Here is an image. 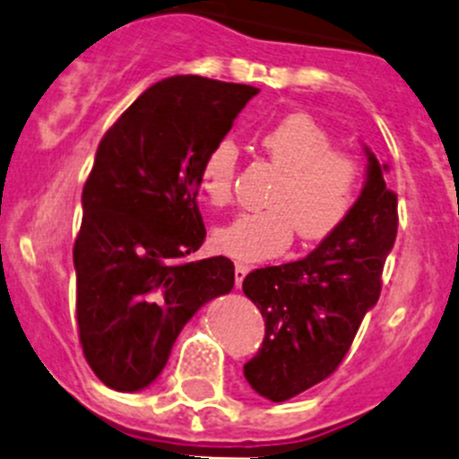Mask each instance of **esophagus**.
I'll return each mask as SVG.
<instances>
[{
    "mask_svg": "<svg viewBox=\"0 0 459 459\" xmlns=\"http://www.w3.org/2000/svg\"><path fill=\"white\" fill-rule=\"evenodd\" d=\"M249 264L247 263H235V285H242V281H244V276H247V273H249Z\"/></svg>",
    "mask_w": 459,
    "mask_h": 459,
    "instance_id": "34e87169",
    "label": "esophagus"
}]
</instances>
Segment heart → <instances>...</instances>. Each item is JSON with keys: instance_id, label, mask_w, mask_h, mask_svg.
<instances>
[{"instance_id": "b5f03b06", "label": "heart", "mask_w": 459, "mask_h": 459, "mask_svg": "<svg viewBox=\"0 0 459 459\" xmlns=\"http://www.w3.org/2000/svg\"><path fill=\"white\" fill-rule=\"evenodd\" d=\"M269 160L282 171L264 212L238 217L215 230V247L239 260H267L282 254L299 235L303 244L331 238L351 217L365 186L358 156L335 149V138L307 113H292L273 122L260 138ZM238 144L217 140L199 167L205 199L226 208L235 199Z\"/></svg>"}]
</instances>
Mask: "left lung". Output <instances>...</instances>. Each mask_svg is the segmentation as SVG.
<instances>
[{
    "label": "left lung",
    "instance_id": "left-lung-1",
    "mask_svg": "<svg viewBox=\"0 0 459 459\" xmlns=\"http://www.w3.org/2000/svg\"><path fill=\"white\" fill-rule=\"evenodd\" d=\"M398 229V196L369 153V178L349 220L306 258L254 269L244 294L264 319L258 353L244 378L260 396L288 401L342 365L383 288Z\"/></svg>",
    "mask_w": 459,
    "mask_h": 459
}]
</instances>
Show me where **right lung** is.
<instances>
[{
	"mask_svg": "<svg viewBox=\"0 0 459 459\" xmlns=\"http://www.w3.org/2000/svg\"><path fill=\"white\" fill-rule=\"evenodd\" d=\"M254 94L251 85L171 76L101 138L74 239L76 326L90 369L117 392L156 380L187 319L233 290L229 258L187 255L205 239L201 160Z\"/></svg>",
	"mask_w": 459,
	"mask_h": 459,
	"instance_id": "add662e5",
	"label": "right lung"
}]
</instances>
